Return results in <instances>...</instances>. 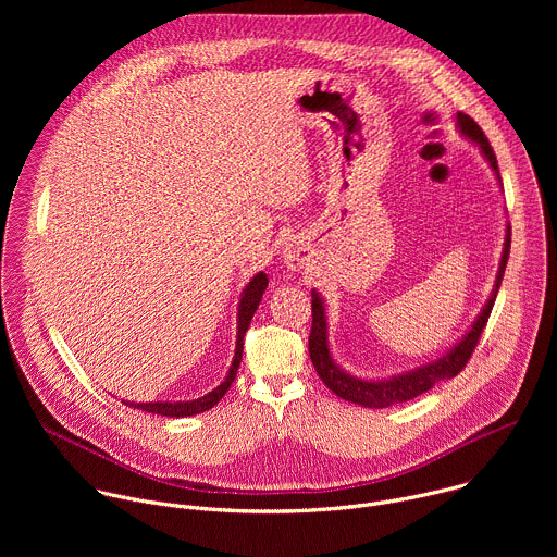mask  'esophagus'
<instances>
[{"label":"esophagus","instance_id":"1","mask_svg":"<svg viewBox=\"0 0 557 557\" xmlns=\"http://www.w3.org/2000/svg\"><path fill=\"white\" fill-rule=\"evenodd\" d=\"M284 262L288 264V269L297 271V269H301V267H304L306 256H304V251H301L299 247H288V249L284 251Z\"/></svg>","mask_w":557,"mask_h":557}]
</instances>
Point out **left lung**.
Returning a JSON list of instances; mask_svg holds the SVG:
<instances>
[{"mask_svg":"<svg viewBox=\"0 0 557 557\" xmlns=\"http://www.w3.org/2000/svg\"><path fill=\"white\" fill-rule=\"evenodd\" d=\"M456 125L460 129L462 136H467L471 143L479 145L481 153L487 158V163L492 165L498 183L500 181V170H498V161H496V153L487 140V136L483 134V129L479 127L473 119H469L467 114L458 112L456 114ZM509 249H511V226L507 224V233H505V249L500 256V267L496 273V284L494 290L487 299V304L483 306L481 314L475 317V322L471 324V329L462 335V339L451 346L443 357L423 363L414 370L401 372V374H394L389 379H376V381H368V379H359L352 376L350 372H346L344 368L337 366V361L331 355L329 348V320H326V308H324V299L320 297V293L312 290V326H310V337H308V352L312 359V366L320 374V379L326 383V387H331L337 396H342L344 401L363 406V408H387L394 404H406L414 396L432 389L438 381L445 379H454L469 361L475 344H479L487 320L492 314L503 275H505V267L509 260Z\"/></svg>","mask_w":557,"mask_h":557,"instance_id":"8db88e82","label":"left lung"}]
</instances>
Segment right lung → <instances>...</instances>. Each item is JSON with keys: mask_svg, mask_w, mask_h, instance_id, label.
Instances as JSON below:
<instances>
[{"mask_svg": "<svg viewBox=\"0 0 557 557\" xmlns=\"http://www.w3.org/2000/svg\"><path fill=\"white\" fill-rule=\"evenodd\" d=\"M269 286V277L267 273H258L253 275V280L247 284V288L243 290V297H240V304H237V339H235V355H233V361H231V368L224 376V381L213 387L209 394L200 396V399H194V401H153V404H134V401H123L125 406L134 408V410H143V412H151V414H161V417H170V419H183V417H194V414H200V412H207L211 410L222 396L226 394V389L231 387L235 374H237V368H240V361H243V346H245V333L253 320V314L262 301V293L267 290Z\"/></svg>", "mask_w": 557, "mask_h": 557, "instance_id": "obj_1", "label": "right lung"}]
</instances>
